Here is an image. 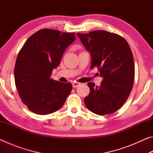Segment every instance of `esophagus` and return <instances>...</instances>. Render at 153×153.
Here are the masks:
<instances>
[{
    "mask_svg": "<svg viewBox=\"0 0 153 153\" xmlns=\"http://www.w3.org/2000/svg\"><path fill=\"white\" fill-rule=\"evenodd\" d=\"M72 85H73V87L74 88H76V87H77L78 86H79L80 83L77 82H73V84H72Z\"/></svg>",
    "mask_w": 153,
    "mask_h": 153,
    "instance_id": "1",
    "label": "esophagus"
}]
</instances>
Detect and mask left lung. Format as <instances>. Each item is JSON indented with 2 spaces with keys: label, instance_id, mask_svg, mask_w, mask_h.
Instances as JSON below:
<instances>
[{
  "label": "left lung",
  "instance_id": "left-lung-1",
  "mask_svg": "<svg viewBox=\"0 0 153 153\" xmlns=\"http://www.w3.org/2000/svg\"><path fill=\"white\" fill-rule=\"evenodd\" d=\"M91 55L92 69L103 77L100 86L88 83L90 94L84 98L88 109L99 115L113 113L122 107L132 89L135 67L128 43L121 36L104 30L77 33Z\"/></svg>",
  "mask_w": 153,
  "mask_h": 153
}]
</instances>
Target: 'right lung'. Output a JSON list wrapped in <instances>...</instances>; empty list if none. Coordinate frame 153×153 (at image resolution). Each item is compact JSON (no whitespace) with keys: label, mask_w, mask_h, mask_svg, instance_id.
I'll use <instances>...</instances> for the list:
<instances>
[{"label":"right lung","mask_w":153,"mask_h":153,"mask_svg":"<svg viewBox=\"0 0 153 153\" xmlns=\"http://www.w3.org/2000/svg\"><path fill=\"white\" fill-rule=\"evenodd\" d=\"M75 33L42 29L26 40L18 53L14 69L15 86L24 104L38 115L53 113L63 107L71 92L70 83L51 78Z\"/></svg>","instance_id":"right-lung-1"}]
</instances>
